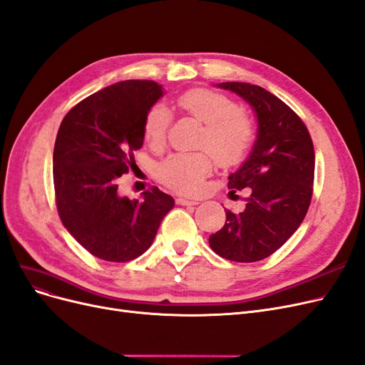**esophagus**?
I'll return each instance as SVG.
<instances>
[{
    "label": "esophagus",
    "instance_id": "obj_1",
    "mask_svg": "<svg viewBox=\"0 0 365 365\" xmlns=\"http://www.w3.org/2000/svg\"><path fill=\"white\" fill-rule=\"evenodd\" d=\"M177 202L180 205H196L199 204V199H192V197H178Z\"/></svg>",
    "mask_w": 365,
    "mask_h": 365
}]
</instances>
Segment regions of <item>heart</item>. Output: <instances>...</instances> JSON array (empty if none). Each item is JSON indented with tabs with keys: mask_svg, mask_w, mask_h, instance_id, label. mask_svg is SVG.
Returning a JSON list of instances; mask_svg holds the SVG:
<instances>
[{
	"mask_svg": "<svg viewBox=\"0 0 365 365\" xmlns=\"http://www.w3.org/2000/svg\"><path fill=\"white\" fill-rule=\"evenodd\" d=\"M178 107L205 125L200 146L207 148L223 166L237 165L247 154L254 140V125L228 96L207 89H195L178 99ZM170 110L155 104L143 120L146 143L158 149L166 142ZM208 153H177L160 163L158 178L182 193H196L215 168Z\"/></svg>",
	"mask_w": 365,
	"mask_h": 365,
	"instance_id": "b5f03b06",
	"label": "heart"
}]
</instances>
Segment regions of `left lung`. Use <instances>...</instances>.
Here are the masks:
<instances>
[{
  "label": "left lung",
  "mask_w": 365,
  "mask_h": 365,
  "mask_svg": "<svg viewBox=\"0 0 365 365\" xmlns=\"http://www.w3.org/2000/svg\"><path fill=\"white\" fill-rule=\"evenodd\" d=\"M252 107L257 139L249 157L228 180L231 192L249 188L240 212L226 210L223 228L210 235L217 255L255 262L276 252L304 222L312 196L314 146L296 113L278 96L249 83H219Z\"/></svg>",
  "instance_id": "left-lung-1"
}]
</instances>
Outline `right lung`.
I'll list each match as a JSON object with an SVG mask.
<instances>
[{
	"mask_svg": "<svg viewBox=\"0 0 365 365\" xmlns=\"http://www.w3.org/2000/svg\"><path fill=\"white\" fill-rule=\"evenodd\" d=\"M163 95L155 81H120L83 99L60 123L53 158L57 211L68 232L96 258L140 257L175 205L158 187L142 193V200L118 192L133 150L143 146L146 113Z\"/></svg>",
	"mask_w": 365,
	"mask_h": 365,
	"instance_id": "add662e5",
	"label": "right lung"
}]
</instances>
